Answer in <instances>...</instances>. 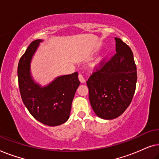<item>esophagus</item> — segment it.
Masks as SVG:
<instances>
[{
    "instance_id": "34e87169",
    "label": "esophagus",
    "mask_w": 159,
    "mask_h": 159,
    "mask_svg": "<svg viewBox=\"0 0 159 159\" xmlns=\"http://www.w3.org/2000/svg\"><path fill=\"white\" fill-rule=\"evenodd\" d=\"M78 78H79V80L80 81V82H81V83H84V82H85V80H84L83 76H82L81 74H80L79 76H78Z\"/></svg>"
}]
</instances>
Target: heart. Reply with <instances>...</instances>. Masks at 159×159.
<instances>
[{"label": "heart", "mask_w": 159, "mask_h": 159, "mask_svg": "<svg viewBox=\"0 0 159 159\" xmlns=\"http://www.w3.org/2000/svg\"><path fill=\"white\" fill-rule=\"evenodd\" d=\"M104 58H105V56H101V57H100V58H98V60L96 61V62H95V64H96V65H99L100 64H101L102 61H103V59H104Z\"/></svg>", "instance_id": "heart-1"}]
</instances>
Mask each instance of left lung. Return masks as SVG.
I'll return each mask as SVG.
<instances>
[{
  "label": "left lung",
  "mask_w": 159,
  "mask_h": 159,
  "mask_svg": "<svg viewBox=\"0 0 159 159\" xmlns=\"http://www.w3.org/2000/svg\"><path fill=\"white\" fill-rule=\"evenodd\" d=\"M116 53L87 81L89 100L95 114L115 119L127 109L136 88L137 68L133 53L120 38H115Z\"/></svg>",
  "instance_id": "left-lung-1"
}]
</instances>
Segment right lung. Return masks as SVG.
Segmentation results:
<instances>
[{"mask_svg":"<svg viewBox=\"0 0 159 159\" xmlns=\"http://www.w3.org/2000/svg\"><path fill=\"white\" fill-rule=\"evenodd\" d=\"M43 40L30 43L18 64V80L21 99L36 120L55 127L66 122L70 115L71 103L80 82L78 73L58 76L51 83L41 86L31 74V62Z\"/></svg>","mask_w":159,"mask_h":159,"instance_id":"1","label":"right lung"}]
</instances>
